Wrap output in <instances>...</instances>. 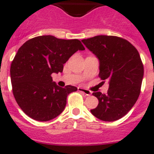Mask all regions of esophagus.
I'll use <instances>...</instances> for the list:
<instances>
[{
    "label": "esophagus",
    "mask_w": 154,
    "mask_h": 154,
    "mask_svg": "<svg viewBox=\"0 0 154 154\" xmlns=\"http://www.w3.org/2000/svg\"><path fill=\"white\" fill-rule=\"evenodd\" d=\"M78 91L85 94V96H90L91 94H92V92H91V91L88 90V89H83V88H82V87H78Z\"/></svg>",
    "instance_id": "obj_1"
}]
</instances>
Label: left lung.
Listing matches in <instances>:
<instances>
[{
	"instance_id": "8db88e82",
	"label": "left lung",
	"mask_w": 154,
	"mask_h": 154,
	"mask_svg": "<svg viewBox=\"0 0 154 154\" xmlns=\"http://www.w3.org/2000/svg\"><path fill=\"white\" fill-rule=\"evenodd\" d=\"M82 42L99 59V78L109 85L106 94L92 93L99 104L91 112L101 120H118L131 109L140 93L143 65L140 54L119 37L98 35Z\"/></svg>"
}]
</instances>
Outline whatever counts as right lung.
<instances>
[{
  "label": "right lung",
  "instance_id": "add662e5",
  "mask_svg": "<svg viewBox=\"0 0 154 154\" xmlns=\"http://www.w3.org/2000/svg\"><path fill=\"white\" fill-rule=\"evenodd\" d=\"M78 50H85L78 39L52 35L35 37L19 48L11 65L12 91L20 108L31 119L45 122L62 113L68 95L77 88L58 86L51 74L62 72L64 64Z\"/></svg>",
  "mask_w": 154,
  "mask_h": 154
}]
</instances>
